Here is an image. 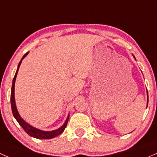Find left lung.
<instances>
[{
	"mask_svg": "<svg viewBox=\"0 0 157 157\" xmlns=\"http://www.w3.org/2000/svg\"><path fill=\"white\" fill-rule=\"evenodd\" d=\"M147 103H148V101H147Z\"/></svg>",
	"mask_w": 157,
	"mask_h": 157,
	"instance_id": "obj_1",
	"label": "left lung"
}]
</instances>
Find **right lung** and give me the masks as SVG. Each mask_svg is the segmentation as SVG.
<instances>
[{
  "instance_id": "obj_1",
  "label": "right lung",
  "mask_w": 157,
  "mask_h": 157,
  "mask_svg": "<svg viewBox=\"0 0 157 157\" xmlns=\"http://www.w3.org/2000/svg\"><path fill=\"white\" fill-rule=\"evenodd\" d=\"M28 54V53H26L23 56H22V59L19 62L18 65V69H17V72L15 74V76H14L13 79V85H12V88H11V94H10V103H11V108H12V112L13 115L15 117V119H17V122H19V125L22 126V128L24 129L25 132L28 134L31 137H33V138H38V139H51L54 138L55 137H56L57 135H60L64 131V129L66 128L67 125L68 120H69V116L67 117V120H66L65 123L63 125V126H61L59 128L56 129V130L51 131V132H44V131H41L38 128H35L31 126L30 125H29L27 122H25L22 118L19 116L18 111L17 109V106H16L15 103V98H14V88H15V81L16 78H17V72H18L19 68L20 67V64L22 63V60L25 57V56Z\"/></svg>"
}]
</instances>
